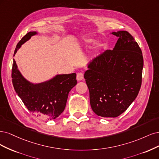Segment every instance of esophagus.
<instances>
[{
  "instance_id": "34e87169",
  "label": "esophagus",
  "mask_w": 159,
  "mask_h": 159,
  "mask_svg": "<svg viewBox=\"0 0 159 159\" xmlns=\"http://www.w3.org/2000/svg\"><path fill=\"white\" fill-rule=\"evenodd\" d=\"M84 79V75L83 73H78L77 75H76V79H77V80L80 81V80H83Z\"/></svg>"
}]
</instances>
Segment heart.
I'll list each match as a JSON object with an SVG mask.
<instances>
[{"label": "heart", "instance_id": "b5f03b06", "mask_svg": "<svg viewBox=\"0 0 159 159\" xmlns=\"http://www.w3.org/2000/svg\"><path fill=\"white\" fill-rule=\"evenodd\" d=\"M88 42H90V41H88Z\"/></svg>", "mask_w": 159, "mask_h": 159}]
</instances>
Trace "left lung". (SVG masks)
Listing matches in <instances>:
<instances>
[{
	"mask_svg": "<svg viewBox=\"0 0 159 159\" xmlns=\"http://www.w3.org/2000/svg\"><path fill=\"white\" fill-rule=\"evenodd\" d=\"M118 37L113 50H106L90 61L84 75L94 113L116 117L135 100L142 83L141 49L127 31L112 32Z\"/></svg>",
	"mask_w": 159,
	"mask_h": 159,
	"instance_id": "1",
	"label": "left lung"
}]
</instances>
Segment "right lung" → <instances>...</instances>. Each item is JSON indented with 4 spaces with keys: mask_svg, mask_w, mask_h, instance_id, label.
I'll return each instance as SVG.
<instances>
[{
    "mask_svg": "<svg viewBox=\"0 0 159 159\" xmlns=\"http://www.w3.org/2000/svg\"><path fill=\"white\" fill-rule=\"evenodd\" d=\"M35 34V32H30L24 35L17 44L14 56L18 49ZM76 76V73L60 75L45 83L34 84L23 77L13 60L14 89L27 109L42 120L55 119L64 111L69 93L77 83Z\"/></svg>",
    "mask_w": 159,
    "mask_h": 159,
    "instance_id": "right-lung-1",
    "label": "right lung"
}]
</instances>
